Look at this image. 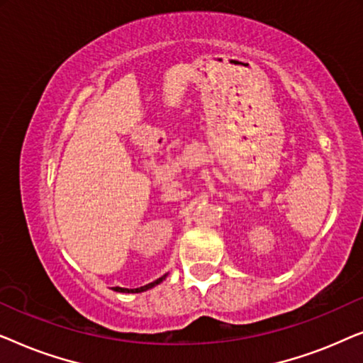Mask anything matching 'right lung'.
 Instances as JSON below:
<instances>
[{
	"instance_id": "obj_1",
	"label": "right lung",
	"mask_w": 363,
	"mask_h": 363,
	"mask_svg": "<svg viewBox=\"0 0 363 363\" xmlns=\"http://www.w3.org/2000/svg\"><path fill=\"white\" fill-rule=\"evenodd\" d=\"M167 277V274H163L162 277H158L157 281H153V282H150V284H147V286H142V287H137V289H127V287H113V291H117V292H127V294H135V292H145V291H148V289H152V287H155V286H158L160 284V282L165 279Z\"/></svg>"
}]
</instances>
